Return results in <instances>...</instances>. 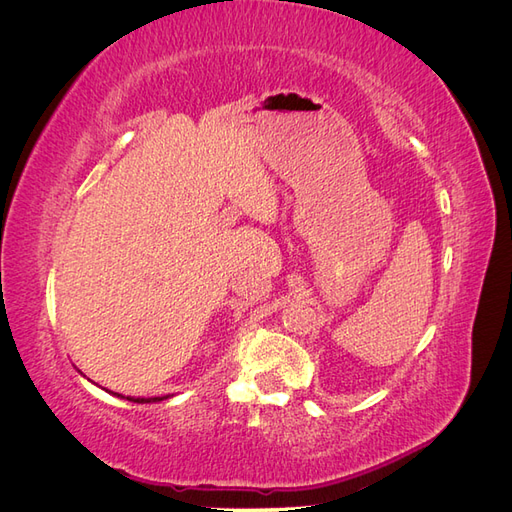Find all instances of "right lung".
Masks as SVG:
<instances>
[{
    "label": "right lung",
    "mask_w": 512,
    "mask_h": 512,
    "mask_svg": "<svg viewBox=\"0 0 512 512\" xmlns=\"http://www.w3.org/2000/svg\"><path fill=\"white\" fill-rule=\"evenodd\" d=\"M108 393H113V391H108ZM113 395H117V397H123V395H119V393H113ZM170 395H164V397H126L128 401H134V404H156V401H162V399H168Z\"/></svg>",
    "instance_id": "right-lung-1"
}]
</instances>
